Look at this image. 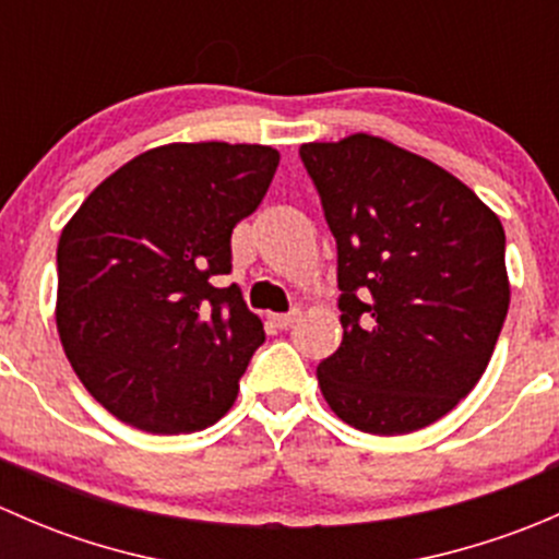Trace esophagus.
I'll return each mask as SVG.
<instances>
[{
	"instance_id": "34e87169",
	"label": "esophagus",
	"mask_w": 559,
	"mask_h": 559,
	"mask_svg": "<svg viewBox=\"0 0 559 559\" xmlns=\"http://www.w3.org/2000/svg\"><path fill=\"white\" fill-rule=\"evenodd\" d=\"M297 319H300V311H292V313H273V316H270V324L278 326V330H286V326L295 324Z\"/></svg>"
}]
</instances>
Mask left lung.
<instances>
[{"label": "left lung", "instance_id": "obj_1", "mask_svg": "<svg viewBox=\"0 0 559 559\" xmlns=\"http://www.w3.org/2000/svg\"><path fill=\"white\" fill-rule=\"evenodd\" d=\"M300 156L337 243L343 341L316 370L321 394L362 432L421 430L478 384L503 330V224L452 173L376 134Z\"/></svg>", "mask_w": 559, "mask_h": 559}]
</instances>
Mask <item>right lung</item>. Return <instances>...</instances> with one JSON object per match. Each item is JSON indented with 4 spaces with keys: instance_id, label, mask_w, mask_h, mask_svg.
<instances>
[{
    "instance_id": "obj_1",
    "label": "right lung",
    "mask_w": 559,
    "mask_h": 559,
    "mask_svg": "<svg viewBox=\"0 0 559 559\" xmlns=\"http://www.w3.org/2000/svg\"><path fill=\"white\" fill-rule=\"evenodd\" d=\"M278 151L170 143L83 200L56 251V330L83 386L116 419L180 436L216 425L264 326L238 286L229 238L267 194Z\"/></svg>"
}]
</instances>
